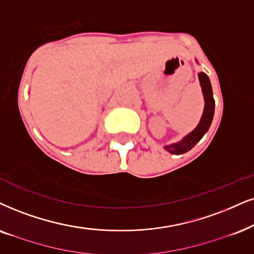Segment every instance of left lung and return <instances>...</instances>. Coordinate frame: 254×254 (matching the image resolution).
I'll return each mask as SVG.
<instances>
[{
	"label": "left lung",
	"instance_id": "1",
	"mask_svg": "<svg viewBox=\"0 0 254 254\" xmlns=\"http://www.w3.org/2000/svg\"><path fill=\"white\" fill-rule=\"evenodd\" d=\"M199 81H200L201 90H203L204 98H205V108H204V114L201 117L200 123L198 124V127L192 131L191 133H189L182 142L177 144H172V145H168L165 147L166 150L173 153V155H182V153L188 152L197 144L199 140L203 138L205 133L207 132L208 127H210L211 123L213 120V114H214V98L212 95V88H211L210 79L206 73L200 72L198 73Z\"/></svg>",
	"mask_w": 254,
	"mask_h": 254
}]
</instances>
